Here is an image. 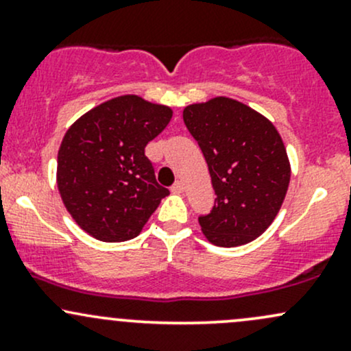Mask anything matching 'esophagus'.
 Segmentation results:
<instances>
[{
	"label": "esophagus",
	"instance_id": "34e87169",
	"mask_svg": "<svg viewBox=\"0 0 351 351\" xmlns=\"http://www.w3.org/2000/svg\"><path fill=\"white\" fill-rule=\"evenodd\" d=\"M171 191L173 193H181V191H183V183H181V181H176V183L171 186Z\"/></svg>",
	"mask_w": 351,
	"mask_h": 351
}]
</instances>
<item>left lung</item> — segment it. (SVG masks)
Listing matches in <instances>:
<instances>
[{
    "label": "left lung",
    "instance_id": "obj_1",
    "mask_svg": "<svg viewBox=\"0 0 351 351\" xmlns=\"http://www.w3.org/2000/svg\"><path fill=\"white\" fill-rule=\"evenodd\" d=\"M183 120L216 193L209 215L198 217L204 236L221 247L251 243L271 226L291 181L280 135L265 117L228 97L188 106Z\"/></svg>",
    "mask_w": 351,
    "mask_h": 351
}]
</instances>
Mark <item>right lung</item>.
<instances>
[{"instance_id": "1", "label": "right lung", "mask_w": 351, "mask_h": 351, "mask_svg": "<svg viewBox=\"0 0 351 351\" xmlns=\"http://www.w3.org/2000/svg\"><path fill=\"white\" fill-rule=\"evenodd\" d=\"M170 120V107L122 95L88 110L66 132L58 155V188L87 234L104 243L134 239L170 195L145 155L147 143Z\"/></svg>"}]
</instances>
